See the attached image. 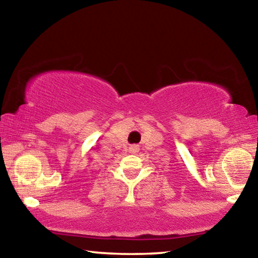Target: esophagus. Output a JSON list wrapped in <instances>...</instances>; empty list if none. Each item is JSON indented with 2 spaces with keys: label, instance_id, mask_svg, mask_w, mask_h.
Returning <instances> with one entry per match:
<instances>
[{
  "label": "esophagus",
  "instance_id": "1",
  "mask_svg": "<svg viewBox=\"0 0 258 258\" xmlns=\"http://www.w3.org/2000/svg\"><path fill=\"white\" fill-rule=\"evenodd\" d=\"M139 150H140V147L137 145H132L130 147V151L132 152V154H137V152H139Z\"/></svg>",
  "mask_w": 258,
  "mask_h": 258
}]
</instances>
